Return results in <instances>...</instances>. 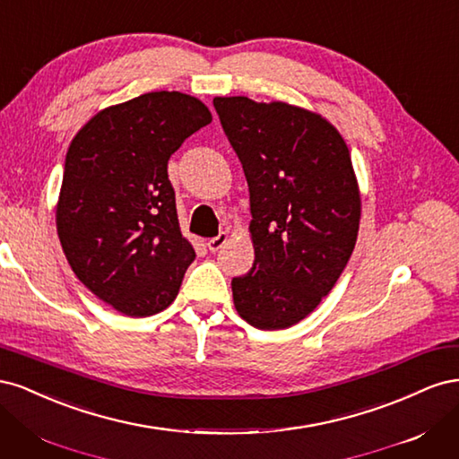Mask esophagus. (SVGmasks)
Returning <instances> with one entry per match:
<instances>
[{
	"mask_svg": "<svg viewBox=\"0 0 459 459\" xmlns=\"http://www.w3.org/2000/svg\"><path fill=\"white\" fill-rule=\"evenodd\" d=\"M226 243H228V233L226 231H220L216 238L206 241V247H208V251H211V253H216L218 248H221Z\"/></svg>",
	"mask_w": 459,
	"mask_h": 459,
	"instance_id": "34e87169",
	"label": "esophagus"
}]
</instances>
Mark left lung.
Segmentation results:
<instances>
[{"instance_id":"1","label":"left lung","mask_w":459,"mask_h":459,"mask_svg":"<svg viewBox=\"0 0 459 459\" xmlns=\"http://www.w3.org/2000/svg\"><path fill=\"white\" fill-rule=\"evenodd\" d=\"M251 193L255 264L233 277L235 310L258 329L299 324L329 295L359 228L351 152L322 115L281 101L214 97Z\"/></svg>"}]
</instances>
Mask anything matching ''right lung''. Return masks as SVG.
Wrapping results in <instances>:
<instances>
[{
    "mask_svg": "<svg viewBox=\"0 0 459 459\" xmlns=\"http://www.w3.org/2000/svg\"><path fill=\"white\" fill-rule=\"evenodd\" d=\"M211 120L197 97L151 91L100 110L68 147L61 247L78 280L124 316L169 308L195 260L179 231L169 159Z\"/></svg>",
    "mask_w": 459,
    "mask_h": 459,
    "instance_id": "right-lung-1",
    "label": "right lung"
}]
</instances>
